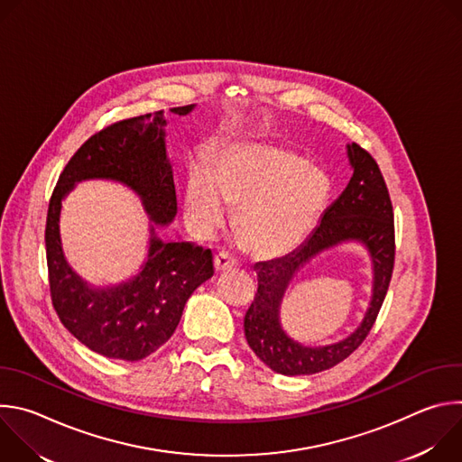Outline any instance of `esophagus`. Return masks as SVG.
<instances>
[{
    "label": "esophagus",
    "mask_w": 462,
    "mask_h": 462,
    "mask_svg": "<svg viewBox=\"0 0 462 462\" xmlns=\"http://www.w3.org/2000/svg\"><path fill=\"white\" fill-rule=\"evenodd\" d=\"M214 267L217 273H223V271H230L236 267V261L232 255H228L226 252H219L216 257H214Z\"/></svg>",
    "instance_id": "1"
}]
</instances>
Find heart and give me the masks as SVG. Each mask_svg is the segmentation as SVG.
I'll return each mask as SVG.
<instances>
[{
  "instance_id": "obj_1",
  "label": "heart",
  "mask_w": 462,
  "mask_h": 462,
  "mask_svg": "<svg viewBox=\"0 0 462 462\" xmlns=\"http://www.w3.org/2000/svg\"><path fill=\"white\" fill-rule=\"evenodd\" d=\"M331 184L323 171L296 153L239 143L214 161L212 179L201 168L188 180L186 205L197 232L212 236L237 207L234 228L243 246L259 257H278L300 246L325 210Z\"/></svg>"
}]
</instances>
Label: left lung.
<instances>
[{
    "label": "left lung",
    "mask_w": 462,
    "mask_h": 462,
    "mask_svg": "<svg viewBox=\"0 0 462 462\" xmlns=\"http://www.w3.org/2000/svg\"><path fill=\"white\" fill-rule=\"evenodd\" d=\"M353 177L319 225L294 252L274 261L255 263L257 294L245 314V337L257 358L287 376L331 369L369 335L383 303L394 265V221L385 180L376 161L358 144H347ZM362 242L374 263V294L357 331L347 339L319 348L301 346L283 331L279 307L293 276L318 253L342 242Z\"/></svg>",
    "instance_id": "left-lung-1"
}]
</instances>
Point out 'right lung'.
I'll return each instance as SVG.
<instances>
[{
  "label": "right lung",
  "instance_id": "obj_1",
  "mask_svg": "<svg viewBox=\"0 0 462 462\" xmlns=\"http://www.w3.org/2000/svg\"><path fill=\"white\" fill-rule=\"evenodd\" d=\"M193 107H173L171 113L188 115ZM164 125V115L157 111L104 127L63 168L49 201L45 248L52 307L79 342L107 358L137 362L155 353L175 333L191 292L214 276L210 248L186 241L164 243L155 234L177 214ZM88 178H109L131 187L152 221L142 273L113 288L98 290L84 282L60 248V201L77 181Z\"/></svg>",
  "mask_w": 462,
  "mask_h": 462
}]
</instances>
